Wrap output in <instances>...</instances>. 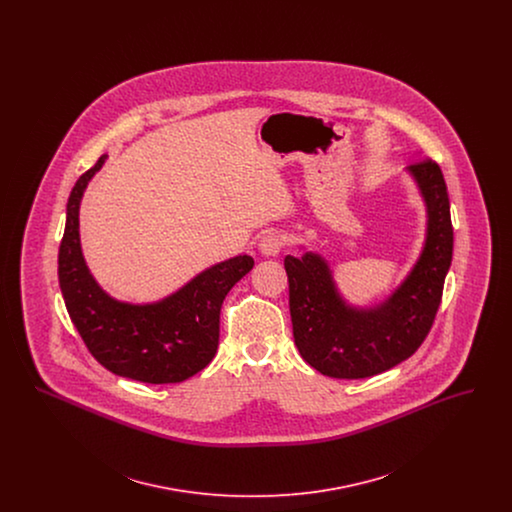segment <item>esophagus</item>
I'll use <instances>...</instances> for the list:
<instances>
[{
    "label": "esophagus",
    "instance_id": "1",
    "mask_svg": "<svg viewBox=\"0 0 512 512\" xmlns=\"http://www.w3.org/2000/svg\"><path fill=\"white\" fill-rule=\"evenodd\" d=\"M284 245H286V238H284L282 234H278V232H270V234L261 238V242H259V251H261L263 255H267V257H274V255H278V253L282 251V247H284Z\"/></svg>",
    "mask_w": 512,
    "mask_h": 512
}]
</instances>
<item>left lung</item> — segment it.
<instances>
[{"mask_svg": "<svg viewBox=\"0 0 512 512\" xmlns=\"http://www.w3.org/2000/svg\"><path fill=\"white\" fill-rule=\"evenodd\" d=\"M407 171L426 203V242L409 276L384 303L349 305L318 253L284 259L293 340L301 357L324 376L357 380L390 370L413 355L434 324L453 259L449 195L432 159Z\"/></svg>", "mask_w": 512, "mask_h": 512, "instance_id": "left-lung-1", "label": "left lung"}]
</instances>
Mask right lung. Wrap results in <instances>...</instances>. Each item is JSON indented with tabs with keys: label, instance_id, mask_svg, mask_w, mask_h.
<instances>
[{
	"label": "right lung",
	"instance_id": "1",
	"mask_svg": "<svg viewBox=\"0 0 512 512\" xmlns=\"http://www.w3.org/2000/svg\"><path fill=\"white\" fill-rule=\"evenodd\" d=\"M105 159L101 155L76 180L67 203L59 286L69 317L94 359L113 374L146 384L184 382L213 361L222 301L255 261L249 255L222 261L157 303L132 305L113 299L86 267L78 232L80 199Z\"/></svg>",
	"mask_w": 512,
	"mask_h": 512
}]
</instances>
